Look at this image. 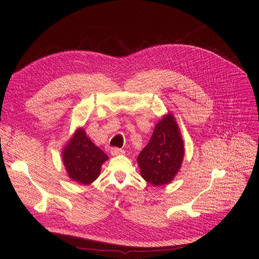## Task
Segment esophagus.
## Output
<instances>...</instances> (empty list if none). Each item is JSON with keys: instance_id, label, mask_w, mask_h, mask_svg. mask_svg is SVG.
I'll list each match as a JSON object with an SVG mask.
<instances>
[{"instance_id": "34e87169", "label": "esophagus", "mask_w": 259, "mask_h": 259, "mask_svg": "<svg viewBox=\"0 0 259 259\" xmlns=\"http://www.w3.org/2000/svg\"><path fill=\"white\" fill-rule=\"evenodd\" d=\"M124 152H125V151L122 150V149H120V148L113 147V148L110 149V153H111L112 155H119V154H122Z\"/></svg>"}]
</instances>
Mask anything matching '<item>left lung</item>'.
<instances>
[{"label":"left lung","mask_w":259,"mask_h":259,"mask_svg":"<svg viewBox=\"0 0 259 259\" xmlns=\"http://www.w3.org/2000/svg\"><path fill=\"white\" fill-rule=\"evenodd\" d=\"M184 143L171 114L157 122L148 145L138 156L143 179L153 186L169 184L181 169Z\"/></svg>","instance_id":"1"}]
</instances>
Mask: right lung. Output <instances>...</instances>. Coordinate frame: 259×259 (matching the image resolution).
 <instances>
[{
	"instance_id": "add662e5",
	"label": "right lung",
	"mask_w": 259,
	"mask_h": 259,
	"mask_svg": "<svg viewBox=\"0 0 259 259\" xmlns=\"http://www.w3.org/2000/svg\"><path fill=\"white\" fill-rule=\"evenodd\" d=\"M108 158L102 149L87 138L83 129L74 133L63 151V161L69 178L81 185H89L97 180L103 162Z\"/></svg>"
}]
</instances>
